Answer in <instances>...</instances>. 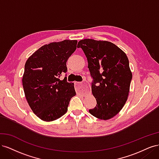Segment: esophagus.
Masks as SVG:
<instances>
[{
    "mask_svg": "<svg viewBox=\"0 0 159 159\" xmlns=\"http://www.w3.org/2000/svg\"><path fill=\"white\" fill-rule=\"evenodd\" d=\"M75 86L76 89L79 91L80 92H87V91L89 90V87L88 84L84 82V83H81V82H78V81H75Z\"/></svg>",
    "mask_w": 159,
    "mask_h": 159,
    "instance_id": "34e87169",
    "label": "esophagus"
}]
</instances>
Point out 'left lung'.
<instances>
[{
	"mask_svg": "<svg viewBox=\"0 0 159 159\" xmlns=\"http://www.w3.org/2000/svg\"><path fill=\"white\" fill-rule=\"evenodd\" d=\"M81 48L87 57L93 78L91 91L97 105L89 113L100 119L115 116L125 104L129 92L132 73L128 57L123 51L107 41L84 39Z\"/></svg>",
	"mask_w": 159,
	"mask_h": 159,
	"instance_id": "1",
	"label": "left lung"
}]
</instances>
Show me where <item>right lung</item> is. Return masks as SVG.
<instances>
[{"instance_id": "1", "label": "right lung", "mask_w": 159, "mask_h": 159, "mask_svg": "<svg viewBox=\"0 0 159 159\" xmlns=\"http://www.w3.org/2000/svg\"><path fill=\"white\" fill-rule=\"evenodd\" d=\"M77 40H65L42 46L28 57L22 77L25 97L38 117L54 121L67 112L76 93L73 83L59 79L68 71L66 62L75 52Z\"/></svg>"}]
</instances>
